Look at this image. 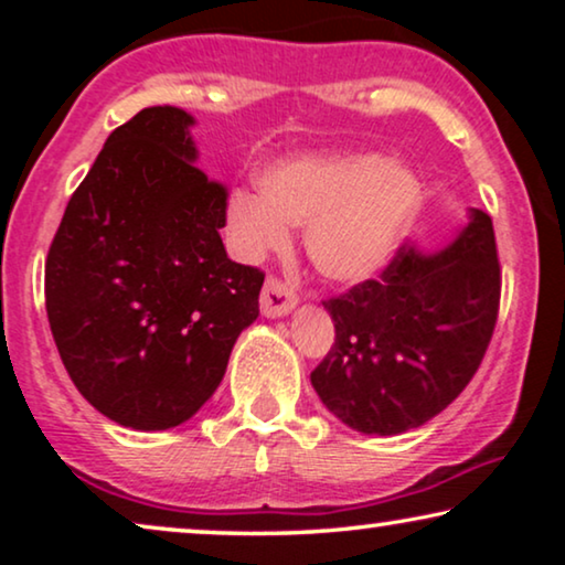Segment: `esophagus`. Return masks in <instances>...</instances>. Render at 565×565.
<instances>
[{"mask_svg": "<svg viewBox=\"0 0 565 565\" xmlns=\"http://www.w3.org/2000/svg\"><path fill=\"white\" fill-rule=\"evenodd\" d=\"M296 292L282 280H277V277H269L265 282V290H262V313L267 319H280V316H288L296 308Z\"/></svg>", "mask_w": 565, "mask_h": 565, "instance_id": "1", "label": "esophagus"}]
</instances>
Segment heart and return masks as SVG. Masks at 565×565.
I'll use <instances>...</instances> for the list:
<instances>
[{"instance_id":"heart-1","label":"heart","mask_w":565,"mask_h":565,"mask_svg":"<svg viewBox=\"0 0 565 565\" xmlns=\"http://www.w3.org/2000/svg\"><path fill=\"white\" fill-rule=\"evenodd\" d=\"M259 195L228 198L226 228L244 259H262L303 231L306 257L327 282L358 285L396 257L422 205V180L381 153H296L262 169Z\"/></svg>"}]
</instances>
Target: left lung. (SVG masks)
Listing matches in <instances>:
<instances>
[{
    "label": "left lung",
    "mask_w": 565,
    "mask_h": 565,
    "mask_svg": "<svg viewBox=\"0 0 565 565\" xmlns=\"http://www.w3.org/2000/svg\"><path fill=\"white\" fill-rule=\"evenodd\" d=\"M501 273L489 213L435 252L404 244L381 280L323 303L334 347L311 373L321 404L362 435H401L452 404L481 365Z\"/></svg>",
    "instance_id": "left-lung-1"
}]
</instances>
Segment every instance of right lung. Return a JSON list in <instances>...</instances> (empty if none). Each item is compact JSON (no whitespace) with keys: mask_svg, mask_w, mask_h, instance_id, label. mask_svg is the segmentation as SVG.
<instances>
[{"mask_svg":"<svg viewBox=\"0 0 565 565\" xmlns=\"http://www.w3.org/2000/svg\"><path fill=\"white\" fill-rule=\"evenodd\" d=\"M195 118L115 128L45 259V311L76 388L120 427H180L213 396L265 275L228 259L226 188L195 167Z\"/></svg>","mask_w":565,"mask_h":565,"instance_id":"right-lung-1","label":"right lung"}]
</instances>
